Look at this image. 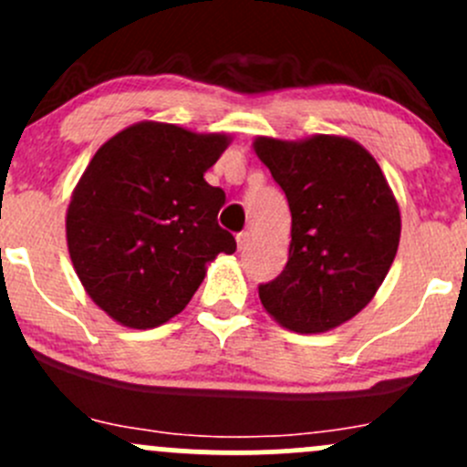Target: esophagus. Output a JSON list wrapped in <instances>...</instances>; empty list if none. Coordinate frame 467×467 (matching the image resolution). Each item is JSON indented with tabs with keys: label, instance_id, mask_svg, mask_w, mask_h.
<instances>
[{
	"label": "esophagus",
	"instance_id": "34e87169",
	"mask_svg": "<svg viewBox=\"0 0 467 467\" xmlns=\"http://www.w3.org/2000/svg\"><path fill=\"white\" fill-rule=\"evenodd\" d=\"M248 244H250V233H248V230H244V233L237 234V246L246 248Z\"/></svg>",
	"mask_w": 467,
	"mask_h": 467
}]
</instances>
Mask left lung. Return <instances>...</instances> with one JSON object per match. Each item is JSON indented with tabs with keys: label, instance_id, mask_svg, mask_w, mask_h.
Instances as JSON below:
<instances>
[{
	"label": "left lung",
	"instance_id": "left-lung-1",
	"mask_svg": "<svg viewBox=\"0 0 467 467\" xmlns=\"http://www.w3.org/2000/svg\"><path fill=\"white\" fill-rule=\"evenodd\" d=\"M253 150L291 208L288 262L259 286V299L284 328L331 331L358 316L389 273L399 201L374 156L347 136H257Z\"/></svg>",
	"mask_w": 467,
	"mask_h": 467
}]
</instances>
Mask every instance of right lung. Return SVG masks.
<instances>
[{
	"label": "right lung",
	"instance_id": "right-lung-1",
	"mask_svg": "<svg viewBox=\"0 0 467 467\" xmlns=\"http://www.w3.org/2000/svg\"><path fill=\"white\" fill-rule=\"evenodd\" d=\"M230 140L143 120L93 154L68 203L67 246L87 296L111 320L161 327L188 306L208 264L237 250L217 223L223 190L203 179Z\"/></svg>",
	"mask_w": 467,
	"mask_h": 467
}]
</instances>
